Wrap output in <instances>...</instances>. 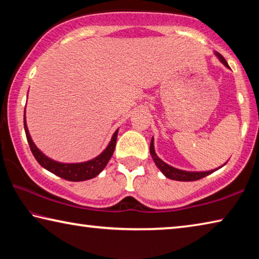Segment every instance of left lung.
<instances>
[{
	"label": "left lung",
	"instance_id": "8db88e82",
	"mask_svg": "<svg viewBox=\"0 0 259 259\" xmlns=\"http://www.w3.org/2000/svg\"><path fill=\"white\" fill-rule=\"evenodd\" d=\"M214 55L218 57V59L221 60L226 67H229V64H227V61L225 60L224 57H223L221 54H218V52H214ZM150 152H151V155L153 157V160H154V162H155L156 166L161 170V172L163 174L166 178L172 179V181H179V182L199 181V179L208 176V175L212 174L213 171H216V170L221 168V166H219V168L209 170V171H185V170L174 168V166L166 164L164 161H162L160 157L156 155L155 150H154V138H152V140H151ZM223 165H224V164H223Z\"/></svg>",
	"mask_w": 259,
	"mask_h": 259
}]
</instances>
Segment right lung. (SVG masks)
I'll use <instances>...</instances> for the list:
<instances>
[{"label":"right lung","mask_w":259,"mask_h":259,"mask_svg":"<svg viewBox=\"0 0 259 259\" xmlns=\"http://www.w3.org/2000/svg\"><path fill=\"white\" fill-rule=\"evenodd\" d=\"M24 128L26 133V137H27L28 145L30 147V151H32L33 155L36 161L40 163L43 168L47 169L48 171L55 174L56 176H59L60 178L66 179L69 182H83L88 181V179H91L103 171L105 166L108 163L109 159H111L114 150H115L116 145V138H117V129L114 135L112 136V139L107 147L100 153L98 156H96L95 159L85 161V162H80V163H61V162H57L55 160L50 159L47 155L43 154V153L38 150L35 145L34 142L30 138V135L28 133L27 124H26V117L24 115Z\"/></svg>","instance_id":"obj_1"}]
</instances>
